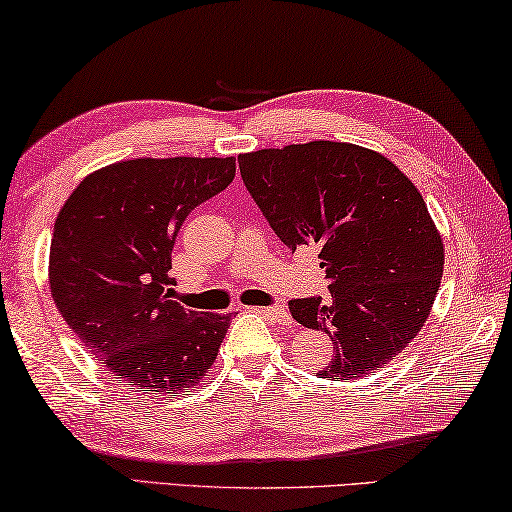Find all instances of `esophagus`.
Returning a JSON list of instances; mask_svg holds the SVG:
<instances>
[{
	"label": "esophagus",
	"instance_id": "esophagus-1",
	"mask_svg": "<svg viewBox=\"0 0 512 512\" xmlns=\"http://www.w3.org/2000/svg\"><path fill=\"white\" fill-rule=\"evenodd\" d=\"M257 312H264V315H269L276 319L278 324H292V317H289V312L285 305H269V308H253Z\"/></svg>",
	"mask_w": 512,
	"mask_h": 512
}]
</instances>
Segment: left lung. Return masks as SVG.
Here are the masks:
<instances>
[{"mask_svg": "<svg viewBox=\"0 0 512 512\" xmlns=\"http://www.w3.org/2000/svg\"><path fill=\"white\" fill-rule=\"evenodd\" d=\"M239 170L273 232L310 246L331 296L289 301L305 329L329 333V381L393 361L430 317L444 273V241L409 177L377 151L315 140L239 156Z\"/></svg>", "mask_w": 512, "mask_h": 512, "instance_id": "8db88e82", "label": "left lung"}]
</instances>
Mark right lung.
I'll use <instances>...</instances> for the list:
<instances>
[{"label": "right lung", "mask_w": 512, "mask_h": 512, "mask_svg": "<svg viewBox=\"0 0 512 512\" xmlns=\"http://www.w3.org/2000/svg\"><path fill=\"white\" fill-rule=\"evenodd\" d=\"M234 172V158L119 160L82 179L61 207L52 299L119 381L156 395L190 393L216 361L232 312L183 308L167 271L183 220Z\"/></svg>", "instance_id": "1"}]
</instances>
